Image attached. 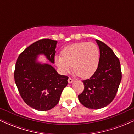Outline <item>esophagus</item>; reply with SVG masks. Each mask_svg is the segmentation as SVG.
<instances>
[{
  "instance_id": "esophagus-1",
  "label": "esophagus",
  "mask_w": 134,
  "mask_h": 134,
  "mask_svg": "<svg viewBox=\"0 0 134 134\" xmlns=\"http://www.w3.org/2000/svg\"><path fill=\"white\" fill-rule=\"evenodd\" d=\"M74 82V80L72 79L71 78H69L68 79V82L69 83V84H70V83H72Z\"/></svg>"
}]
</instances>
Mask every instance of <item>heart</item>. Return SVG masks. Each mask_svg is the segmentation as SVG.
Here are the masks:
<instances>
[{
    "instance_id": "b5f03b06",
    "label": "heart",
    "mask_w": 134,
    "mask_h": 134,
    "mask_svg": "<svg viewBox=\"0 0 134 134\" xmlns=\"http://www.w3.org/2000/svg\"><path fill=\"white\" fill-rule=\"evenodd\" d=\"M99 60V51L93 43L81 42L64 48L62 56L55 57V64L63 74L72 70L82 79H87L94 74Z\"/></svg>"
}]
</instances>
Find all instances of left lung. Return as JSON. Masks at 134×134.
<instances>
[{"mask_svg":"<svg viewBox=\"0 0 134 134\" xmlns=\"http://www.w3.org/2000/svg\"><path fill=\"white\" fill-rule=\"evenodd\" d=\"M99 49L98 68L90 79L82 82L84 90L78 98L81 103L90 109H100L115 98L120 84V63L114 52L102 41L96 40Z\"/></svg>","mask_w":134,"mask_h":134,"instance_id":"left-lung-1","label":"left lung"}]
</instances>
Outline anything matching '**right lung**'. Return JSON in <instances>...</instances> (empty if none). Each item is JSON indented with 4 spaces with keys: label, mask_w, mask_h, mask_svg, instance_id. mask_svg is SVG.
Returning <instances> with one entry per match:
<instances>
[{
    "label": "right lung",
    "mask_w": 134,
    "mask_h": 134,
    "mask_svg": "<svg viewBox=\"0 0 134 134\" xmlns=\"http://www.w3.org/2000/svg\"><path fill=\"white\" fill-rule=\"evenodd\" d=\"M57 41L42 39L29 46L18 57L14 71L15 82L21 98L38 111H47L58 104L68 77L59 74L52 65L38 60L43 55L55 63Z\"/></svg>",
    "instance_id": "right-lung-1"
}]
</instances>
